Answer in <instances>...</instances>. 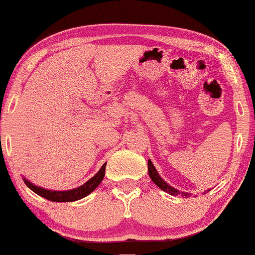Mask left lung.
Returning <instances> with one entry per match:
<instances>
[{"mask_svg":"<svg viewBox=\"0 0 255 255\" xmlns=\"http://www.w3.org/2000/svg\"><path fill=\"white\" fill-rule=\"evenodd\" d=\"M148 174H149V178H151L152 182H153L154 184L158 186V188H161L163 191H167V193L170 194V195H178V194H182V196H185V198H188V196L190 195L189 193H180L179 190H177V189L172 188L169 184H167V183L162 179L161 175L158 174V172H157L156 168H154L153 163H152L149 159H148Z\"/></svg>","mask_w":255,"mask_h":255,"instance_id":"left-lung-1","label":"left lung"}]
</instances>
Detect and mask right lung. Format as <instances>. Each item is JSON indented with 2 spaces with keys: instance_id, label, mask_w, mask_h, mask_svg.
Masks as SVG:
<instances>
[{
  "instance_id": "right-lung-1",
  "label": "right lung",
  "mask_w": 255,
  "mask_h": 255,
  "mask_svg": "<svg viewBox=\"0 0 255 255\" xmlns=\"http://www.w3.org/2000/svg\"><path fill=\"white\" fill-rule=\"evenodd\" d=\"M106 164L107 163H104L101 169H99V172L97 173L94 177H92L88 182H86L85 184L78 186V188L71 189V190H48V189L40 188V186L33 184V183H30L29 180L25 179V178H23V180H24L25 185H27L30 190H33L35 194L48 199L50 201H56V203H70V201L80 200V199L89 195L97 186L101 184V182L104 178V174H106Z\"/></svg>"
}]
</instances>
